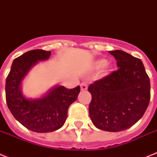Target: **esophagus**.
I'll use <instances>...</instances> for the list:
<instances>
[{
    "instance_id": "1",
    "label": "esophagus",
    "mask_w": 157,
    "mask_h": 157,
    "mask_svg": "<svg viewBox=\"0 0 157 157\" xmlns=\"http://www.w3.org/2000/svg\"><path fill=\"white\" fill-rule=\"evenodd\" d=\"M87 88H88V86H87V83L86 82H82V83L81 84V90L82 91H85L87 90Z\"/></svg>"
}]
</instances>
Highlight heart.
<instances>
[{
    "label": "heart",
    "mask_w": 157,
    "mask_h": 157,
    "mask_svg": "<svg viewBox=\"0 0 157 157\" xmlns=\"http://www.w3.org/2000/svg\"><path fill=\"white\" fill-rule=\"evenodd\" d=\"M105 63H106V60H104V59H100V60H98V61L97 62V66L102 67L103 66Z\"/></svg>",
    "instance_id": "heart-1"
}]
</instances>
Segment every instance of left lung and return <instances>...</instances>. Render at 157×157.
<instances>
[{
    "instance_id": "8db88e82",
    "label": "left lung",
    "mask_w": 157,
    "mask_h": 157,
    "mask_svg": "<svg viewBox=\"0 0 157 157\" xmlns=\"http://www.w3.org/2000/svg\"><path fill=\"white\" fill-rule=\"evenodd\" d=\"M117 71L90 85V117L98 129L118 132L133 126L146 112L151 97L150 80L141 59L122 51H109Z\"/></svg>"
}]
</instances>
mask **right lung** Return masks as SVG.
<instances>
[{
  "instance_id": "right-lung-1",
  "label": "right lung",
  "mask_w": 157,
  "mask_h": 157,
  "mask_svg": "<svg viewBox=\"0 0 157 157\" xmlns=\"http://www.w3.org/2000/svg\"><path fill=\"white\" fill-rule=\"evenodd\" d=\"M51 52L33 50L13 61L6 82V103L14 118L27 129L37 133H48L63 125L67 110L80 93V86L67 89L55 86L44 97L28 99L21 92V82L38 61L46 60Z\"/></svg>"
}]
</instances>
